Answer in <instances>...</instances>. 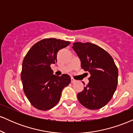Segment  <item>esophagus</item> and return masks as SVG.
I'll return each instance as SVG.
<instances>
[{"instance_id": "obj_1", "label": "esophagus", "mask_w": 133, "mask_h": 133, "mask_svg": "<svg viewBox=\"0 0 133 133\" xmlns=\"http://www.w3.org/2000/svg\"><path fill=\"white\" fill-rule=\"evenodd\" d=\"M76 81L75 80V79H74L72 78V77H71V82L72 83H74V82H75Z\"/></svg>"}]
</instances>
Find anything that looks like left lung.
<instances>
[{
	"label": "left lung",
	"instance_id": "1",
	"mask_svg": "<svg viewBox=\"0 0 133 133\" xmlns=\"http://www.w3.org/2000/svg\"><path fill=\"white\" fill-rule=\"evenodd\" d=\"M72 49L80 59L81 68L91 75L89 83L77 94L79 101L88 109H100L109 103L116 89V65L109 54L96 44L75 42Z\"/></svg>",
	"mask_w": 133,
	"mask_h": 133
}]
</instances>
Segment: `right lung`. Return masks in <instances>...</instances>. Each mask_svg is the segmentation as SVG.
Here are the masks:
<instances>
[{
	"label": "right lung",
	"mask_w": 133,
	"mask_h": 133,
	"mask_svg": "<svg viewBox=\"0 0 133 133\" xmlns=\"http://www.w3.org/2000/svg\"><path fill=\"white\" fill-rule=\"evenodd\" d=\"M69 41L51 38L35 44L22 62L21 79L25 96L32 105L42 111L49 110L59 101L64 88L71 82L68 74H53L51 65L57 62L59 50L70 44Z\"/></svg>",
	"instance_id": "1"
}]
</instances>
